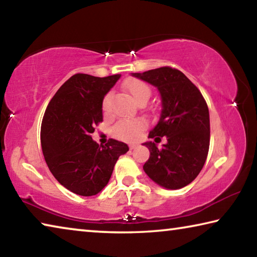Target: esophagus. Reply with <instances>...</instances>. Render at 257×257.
Wrapping results in <instances>:
<instances>
[{
    "label": "esophagus",
    "instance_id": "34e87169",
    "mask_svg": "<svg viewBox=\"0 0 257 257\" xmlns=\"http://www.w3.org/2000/svg\"><path fill=\"white\" fill-rule=\"evenodd\" d=\"M136 147H137L136 144H130V145H129V149H130V150H135V149H136Z\"/></svg>",
    "mask_w": 257,
    "mask_h": 257
}]
</instances>
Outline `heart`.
Wrapping results in <instances>:
<instances>
[{
	"mask_svg": "<svg viewBox=\"0 0 257 257\" xmlns=\"http://www.w3.org/2000/svg\"><path fill=\"white\" fill-rule=\"evenodd\" d=\"M124 89L127 90L129 96L135 102H138L142 98H150L151 89L144 81L138 79H132L124 82ZM111 94H107L103 99V110L107 112L110 108ZM145 127V123L142 120H123L116 123L112 129L113 136L124 142H133L138 137L139 133Z\"/></svg>",
	"mask_w": 257,
	"mask_h": 257,
	"instance_id": "1",
	"label": "heart"
}]
</instances>
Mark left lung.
I'll return each instance as SVG.
<instances>
[{"mask_svg":"<svg viewBox=\"0 0 257 257\" xmlns=\"http://www.w3.org/2000/svg\"><path fill=\"white\" fill-rule=\"evenodd\" d=\"M156 87L161 96L160 119L150 138L167 137L159 149L146 142L150 159L144 171L165 189H180L201 172L210 146V113L198 88L181 71L162 67L143 73H132ZM158 143V142H156Z\"/></svg>","mask_w":257,"mask_h":257,"instance_id":"left-lung-1","label":"left lung"}]
</instances>
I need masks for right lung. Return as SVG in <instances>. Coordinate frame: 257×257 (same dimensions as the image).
<instances>
[{
    "label": "right lung",
    "mask_w": 257,
    "mask_h": 257,
    "mask_svg": "<svg viewBox=\"0 0 257 257\" xmlns=\"http://www.w3.org/2000/svg\"><path fill=\"white\" fill-rule=\"evenodd\" d=\"M121 75L77 73L60 87L46 107L41 128L44 159L52 175L68 190L93 196L107 185L127 144L110 139L105 146L90 134L103 121V99Z\"/></svg>",
    "instance_id": "add662e5"
}]
</instances>
